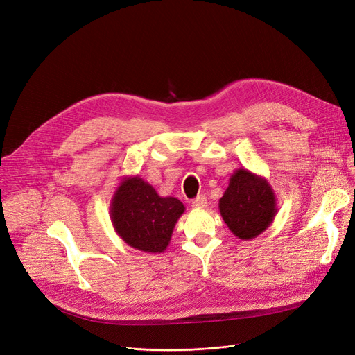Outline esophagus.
Here are the masks:
<instances>
[{"instance_id":"obj_1","label":"esophagus","mask_w":355,"mask_h":355,"mask_svg":"<svg viewBox=\"0 0 355 355\" xmlns=\"http://www.w3.org/2000/svg\"><path fill=\"white\" fill-rule=\"evenodd\" d=\"M192 207L193 208H205L207 207V198L204 195L196 196L195 200L192 201Z\"/></svg>"}]
</instances>
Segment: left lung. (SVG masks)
I'll use <instances>...</instances> for the list:
<instances>
[{
	"mask_svg": "<svg viewBox=\"0 0 355 355\" xmlns=\"http://www.w3.org/2000/svg\"><path fill=\"white\" fill-rule=\"evenodd\" d=\"M220 214L230 232L250 240L272 224L278 208L277 195L269 182L248 168H237L218 201Z\"/></svg>",
	"mask_w": 355,
	"mask_h": 355,
	"instance_id": "left-lung-1",
	"label": "left lung"
}]
</instances>
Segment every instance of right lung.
Returning a JSON list of instances; mask_svg holds the SVG:
<instances>
[{
	"label": "right lung",
	"instance_id": "add662e5",
	"mask_svg": "<svg viewBox=\"0 0 355 355\" xmlns=\"http://www.w3.org/2000/svg\"><path fill=\"white\" fill-rule=\"evenodd\" d=\"M185 212L178 198L160 196L139 176H125L113 192L109 214L123 242L141 252L163 253Z\"/></svg>",
	"mask_w": 355,
	"mask_h": 355
}]
</instances>
